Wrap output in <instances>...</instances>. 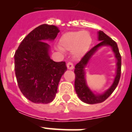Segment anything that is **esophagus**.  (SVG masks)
Returning <instances> with one entry per match:
<instances>
[{
	"label": "esophagus",
	"instance_id": "obj_1",
	"mask_svg": "<svg viewBox=\"0 0 132 132\" xmlns=\"http://www.w3.org/2000/svg\"><path fill=\"white\" fill-rule=\"evenodd\" d=\"M67 68H68V70H72L74 68V66H73L72 63L68 62V64H67Z\"/></svg>",
	"mask_w": 132,
	"mask_h": 132
}]
</instances>
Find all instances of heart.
<instances>
[{
  "label": "heart",
  "mask_w": 132,
  "mask_h": 132,
  "mask_svg": "<svg viewBox=\"0 0 132 132\" xmlns=\"http://www.w3.org/2000/svg\"><path fill=\"white\" fill-rule=\"evenodd\" d=\"M92 42L91 35L86 31H68L60 37L59 46L56 49L60 53L63 51H71L75 59H80L88 52Z\"/></svg>",
  "instance_id": "1"
}]
</instances>
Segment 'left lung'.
Wrapping results in <instances>:
<instances>
[{
	"mask_svg": "<svg viewBox=\"0 0 132 132\" xmlns=\"http://www.w3.org/2000/svg\"><path fill=\"white\" fill-rule=\"evenodd\" d=\"M97 34H98V41L100 42L92 48L90 51H88L75 67V68L74 71L75 74V92L81 101L88 104L99 103L106 100L116 89L121 77V57L119 53L117 43L102 31H99ZM103 46H109L112 48V51L115 54V57L117 60L116 64L117 70L115 73V79L111 87L102 93H94L88 86L87 84L85 79V68L94 54L100 47Z\"/></svg>",
	"mask_w": 132,
	"mask_h": 132,
	"instance_id": "left-lung-1",
	"label": "left lung"
}]
</instances>
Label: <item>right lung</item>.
<instances>
[{
    "instance_id": "1",
    "label": "right lung",
    "mask_w": 132,
    "mask_h": 132,
    "mask_svg": "<svg viewBox=\"0 0 132 132\" xmlns=\"http://www.w3.org/2000/svg\"><path fill=\"white\" fill-rule=\"evenodd\" d=\"M60 29L44 24L31 31L22 41L14 55L15 73L23 95L35 103H48L57 92L60 79L67 70L66 62L50 57L51 46Z\"/></svg>"
}]
</instances>
